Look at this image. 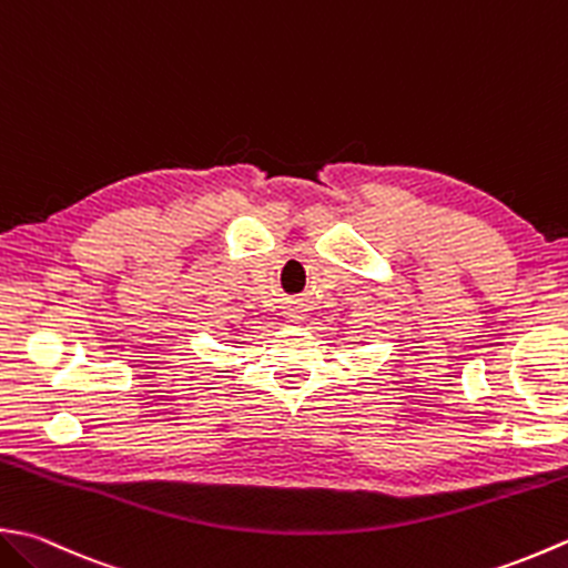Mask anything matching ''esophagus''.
<instances>
[{"instance_id": "34e87169", "label": "esophagus", "mask_w": 568, "mask_h": 568, "mask_svg": "<svg viewBox=\"0 0 568 568\" xmlns=\"http://www.w3.org/2000/svg\"><path fill=\"white\" fill-rule=\"evenodd\" d=\"M291 317H293V322H297V320H303V313H300V310H295Z\"/></svg>"}]
</instances>
